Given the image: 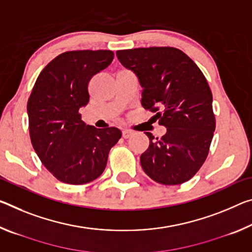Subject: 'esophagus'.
Returning <instances> with one entry per match:
<instances>
[{"instance_id": "1", "label": "esophagus", "mask_w": 252, "mask_h": 252, "mask_svg": "<svg viewBox=\"0 0 252 252\" xmlns=\"http://www.w3.org/2000/svg\"><path fill=\"white\" fill-rule=\"evenodd\" d=\"M132 134H133V132H132V131H130V130H123L122 131V137L125 139L130 138Z\"/></svg>"}]
</instances>
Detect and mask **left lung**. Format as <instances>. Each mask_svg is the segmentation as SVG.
Listing matches in <instances>:
<instances>
[{"mask_svg":"<svg viewBox=\"0 0 252 252\" xmlns=\"http://www.w3.org/2000/svg\"><path fill=\"white\" fill-rule=\"evenodd\" d=\"M117 56L138 76L142 106L167 127L156 140L146 132L150 143L140 157L142 169L162 185L189 181L204 163L215 130L212 92L204 74L174 47L118 50Z\"/></svg>","mask_w":252,"mask_h":252,"instance_id":"obj_1","label":"left lung"}]
</instances>
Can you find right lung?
<instances>
[{"label":"right lung","instance_id":"1","mask_svg":"<svg viewBox=\"0 0 252 252\" xmlns=\"http://www.w3.org/2000/svg\"><path fill=\"white\" fill-rule=\"evenodd\" d=\"M114 58L111 50H73L39 74L28 99L31 143L43 166L63 183L83 185L102 175L118 127L86 126L79 109L90 101L89 83Z\"/></svg>","mask_w":252,"mask_h":252}]
</instances>
